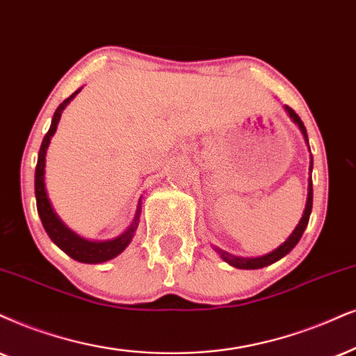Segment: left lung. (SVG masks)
<instances>
[{
	"mask_svg": "<svg viewBox=\"0 0 356 356\" xmlns=\"http://www.w3.org/2000/svg\"><path fill=\"white\" fill-rule=\"evenodd\" d=\"M286 110H287V113H289L291 118L294 120L296 123L299 124L300 131H302V134L305 136V141H307V131H305V126H304V123H302V120L299 118V115L296 113V111L292 110L291 106H286ZM307 143H309V141H307ZM312 168H314V161H310V172H312ZM310 211H312V177L309 179L307 204H305V210H304L302 218H300V222H299L298 227H296V230L292 232V235H291L289 238H287V240H286L284 243H282V245L279 246L277 250H274L273 253H269V254L261 256V258H248V259H245V258H235V256L225 253V251H222V250H218V253L222 254V258H223L225 261H227V263H230L232 266L240 268V269H259V268L268 266V264L276 263L277 259L284 258V256H286L287 253H289V251H291L292 248H294V246L299 243L300 236H302L305 227H307V223H309Z\"/></svg>",
	"mask_w": 356,
	"mask_h": 356,
	"instance_id": "left-lung-1",
	"label": "left lung"
}]
</instances>
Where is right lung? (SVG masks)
<instances>
[{
	"label": "right lung",
	"instance_id": "1",
	"mask_svg": "<svg viewBox=\"0 0 356 356\" xmlns=\"http://www.w3.org/2000/svg\"><path fill=\"white\" fill-rule=\"evenodd\" d=\"M80 90L82 88H79L77 92L72 93L69 98H65V100L57 106L56 113H54L51 128H49L47 134L42 139V145H40L39 156H38V165H35V181H34L35 204H38V211H39L40 222L44 225V230L47 232V235L51 236V240L56 243L58 248L65 251L72 259L80 261V263H105V261L118 256L121 251L129 245V241H131L134 232H136L138 228L141 204L138 207L136 217H134L133 225L123 233V235H120L118 238H115V240H110V241H87L83 240V238L75 235L74 232H70L69 228L60 222V218L54 213L51 202L47 199L46 186H44V165H46L47 146L49 143H51L52 134L56 133L62 110H64L67 103H69L72 98L77 95Z\"/></svg>",
	"mask_w": 356,
	"mask_h": 356
}]
</instances>
